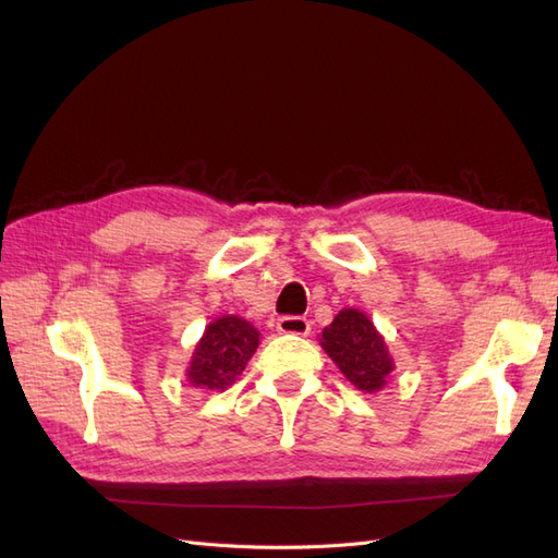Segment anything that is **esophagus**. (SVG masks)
I'll use <instances>...</instances> for the list:
<instances>
[{
	"label": "esophagus",
	"mask_w": 558,
	"mask_h": 558,
	"mask_svg": "<svg viewBox=\"0 0 558 558\" xmlns=\"http://www.w3.org/2000/svg\"><path fill=\"white\" fill-rule=\"evenodd\" d=\"M277 330L281 335L305 337L312 330V320L307 316H281V318H277Z\"/></svg>",
	"instance_id": "1"
}]
</instances>
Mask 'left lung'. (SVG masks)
<instances>
[{
    "mask_svg": "<svg viewBox=\"0 0 558 558\" xmlns=\"http://www.w3.org/2000/svg\"><path fill=\"white\" fill-rule=\"evenodd\" d=\"M320 347L342 369V375L363 393H377L393 373L381 332L361 310H342L320 332Z\"/></svg>",
    "mask_w": 558,
    "mask_h": 558,
    "instance_id": "8db88e82",
    "label": "left lung"
}]
</instances>
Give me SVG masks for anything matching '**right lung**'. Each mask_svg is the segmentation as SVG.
I'll return each instance as SVG.
<instances>
[{"instance_id":"obj_1","label":"right lung","mask_w":558,"mask_h":558,"mask_svg":"<svg viewBox=\"0 0 558 558\" xmlns=\"http://www.w3.org/2000/svg\"><path fill=\"white\" fill-rule=\"evenodd\" d=\"M260 332L242 316H221L211 320L197 342L185 379L195 388L226 391L234 384L256 353Z\"/></svg>"}]
</instances>
